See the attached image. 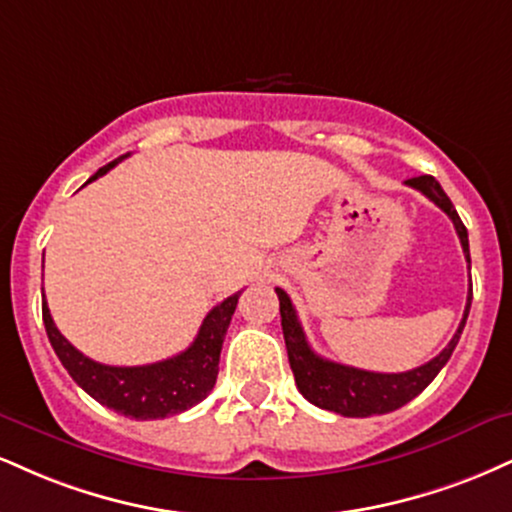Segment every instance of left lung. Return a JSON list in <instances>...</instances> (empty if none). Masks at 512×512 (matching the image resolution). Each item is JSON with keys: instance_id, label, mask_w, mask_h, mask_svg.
<instances>
[{"instance_id": "left-lung-1", "label": "left lung", "mask_w": 512, "mask_h": 512, "mask_svg": "<svg viewBox=\"0 0 512 512\" xmlns=\"http://www.w3.org/2000/svg\"><path fill=\"white\" fill-rule=\"evenodd\" d=\"M405 186L420 190L422 195H427L436 207H441L448 214V219L453 221L455 233H458L460 245H463L465 260L470 262V240H467V229L460 221L458 212H455L453 202L448 200V195L443 193L434 176H417L408 178ZM279 295V312H281V326H283V338H286V350H288V362H291L295 384L298 391L310 400L312 405L322 410L338 412L343 417H369V415H386L403 408L405 403H410L412 398L420 396V393L432 384L436 374L441 372V367L451 360L455 346H458L460 334H463L467 315H470L472 305V283L470 293H467V305L463 322H460L458 331L451 338L446 348L441 350L434 360H429L427 365L410 369V372L400 374H381V372H367V369H357L341 365V362H331L319 357L315 350L307 343L303 326L295 315V307L288 298L286 291L276 288Z\"/></svg>"}]
</instances>
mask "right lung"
<instances>
[{"label": "right lung", "mask_w": 512, "mask_h": 512, "mask_svg": "<svg viewBox=\"0 0 512 512\" xmlns=\"http://www.w3.org/2000/svg\"><path fill=\"white\" fill-rule=\"evenodd\" d=\"M126 157L123 155L102 166L90 181L104 176ZM238 295L233 293L224 303L209 310L195 341L183 353L143 367L100 365L73 348L49 315L45 293H42V322L61 365L88 396L131 420H164L205 400L217 384L221 346L236 312Z\"/></svg>", "instance_id": "add662e5"}]
</instances>
